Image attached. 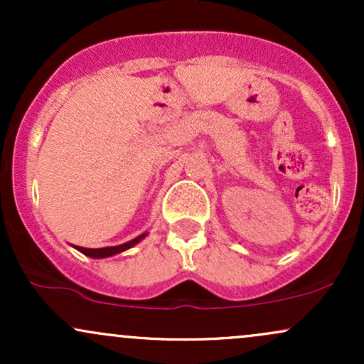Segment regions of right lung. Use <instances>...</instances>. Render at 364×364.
Segmentation results:
<instances>
[{
    "mask_svg": "<svg viewBox=\"0 0 364 364\" xmlns=\"http://www.w3.org/2000/svg\"><path fill=\"white\" fill-rule=\"evenodd\" d=\"M145 237V235H140L139 237H135V240L128 241V243L124 245H119V246H107V248H82V246H77L78 252H82L83 255H87V257H92V258H104V257H112V255L116 253H121L124 252V250L132 248V246H135L139 241H141Z\"/></svg>",
    "mask_w": 364,
    "mask_h": 364,
    "instance_id": "1",
    "label": "right lung"
}]
</instances>
